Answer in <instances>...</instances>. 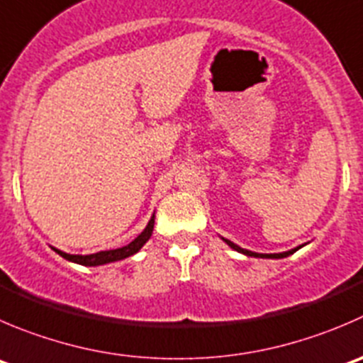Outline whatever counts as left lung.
<instances>
[{
  "mask_svg": "<svg viewBox=\"0 0 363 363\" xmlns=\"http://www.w3.org/2000/svg\"><path fill=\"white\" fill-rule=\"evenodd\" d=\"M223 241L227 242V245L230 246V248L238 250L239 253H245V255H248V257H260V259H284V257L291 255V253H294V252H296V250L301 248V246H298V248L289 250V252H282V253H255V252H250V250H245V248H241V246L234 245V242L228 241V239H223Z\"/></svg>",
  "mask_w": 363,
  "mask_h": 363,
  "instance_id": "left-lung-1",
  "label": "left lung"
}]
</instances>
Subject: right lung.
Instances as JSON below:
<instances>
[{"instance_id":"add662e5","label":"right lung","mask_w":363,"mask_h":363,"mask_svg":"<svg viewBox=\"0 0 363 363\" xmlns=\"http://www.w3.org/2000/svg\"><path fill=\"white\" fill-rule=\"evenodd\" d=\"M152 230H154V216L150 218V221H149V225L145 227V230H143L138 238L133 239L129 245L122 246V248L104 250V252L90 253V255H70V253L62 252V250H56V248H52V250H55L58 255H62L63 259L70 260V262L81 264V266H101V264L115 262V260H122V259H125V257L135 255V253L138 252V250L142 248L147 241H149L150 235H152Z\"/></svg>"}]
</instances>
